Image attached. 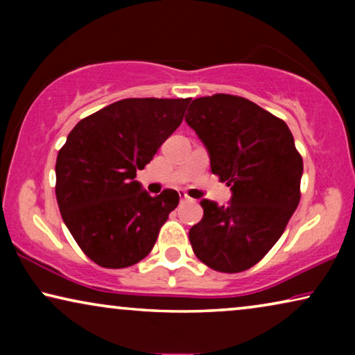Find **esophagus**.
I'll return each instance as SVG.
<instances>
[{
    "label": "esophagus",
    "mask_w": 355,
    "mask_h": 355,
    "mask_svg": "<svg viewBox=\"0 0 355 355\" xmlns=\"http://www.w3.org/2000/svg\"><path fill=\"white\" fill-rule=\"evenodd\" d=\"M179 197H181V200H189V198H191V197L187 196L186 192H181V193H179Z\"/></svg>",
    "instance_id": "obj_1"
}]
</instances>
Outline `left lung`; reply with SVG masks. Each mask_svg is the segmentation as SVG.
<instances>
[{"label": "left lung", "instance_id": "left-lung-1", "mask_svg": "<svg viewBox=\"0 0 355 355\" xmlns=\"http://www.w3.org/2000/svg\"><path fill=\"white\" fill-rule=\"evenodd\" d=\"M186 123L210 157L211 173L231 187L227 205L203 198L191 227L193 254L223 273L249 270L268 254L300 200L302 158L288 124L242 96L196 98Z\"/></svg>", "mask_w": 355, "mask_h": 355}]
</instances>
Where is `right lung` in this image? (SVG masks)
Here are the masks:
<instances>
[{"instance_id":"obj_1","label":"right lung","mask_w":355,"mask_h":355,"mask_svg":"<svg viewBox=\"0 0 355 355\" xmlns=\"http://www.w3.org/2000/svg\"><path fill=\"white\" fill-rule=\"evenodd\" d=\"M191 98H125L79 121L56 158V200L84 254L105 268L145 259L179 203L135 181L182 123Z\"/></svg>"}]
</instances>
